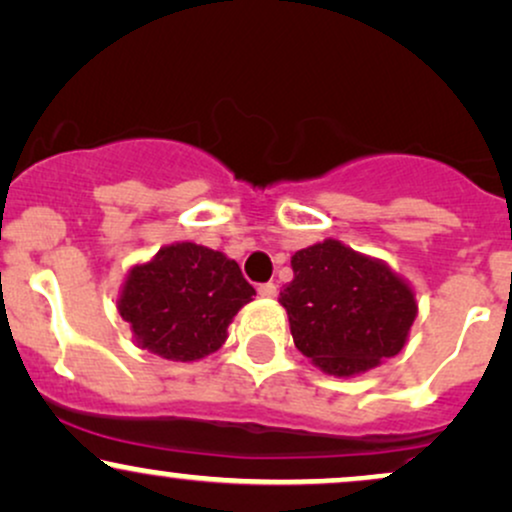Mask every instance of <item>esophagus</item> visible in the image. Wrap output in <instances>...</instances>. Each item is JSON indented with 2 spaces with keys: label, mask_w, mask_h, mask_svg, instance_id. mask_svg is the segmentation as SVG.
Segmentation results:
<instances>
[{
  "label": "esophagus",
  "mask_w": 512,
  "mask_h": 512,
  "mask_svg": "<svg viewBox=\"0 0 512 512\" xmlns=\"http://www.w3.org/2000/svg\"><path fill=\"white\" fill-rule=\"evenodd\" d=\"M257 291H260L262 298H276V293H279V291H276V283H272V281L262 283V286L257 288Z\"/></svg>",
  "instance_id": "34e87169"
}]
</instances>
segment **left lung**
I'll use <instances>...</instances> for the list:
<instances>
[{"label":"left lung","mask_w":512,"mask_h":512,"mask_svg":"<svg viewBox=\"0 0 512 512\" xmlns=\"http://www.w3.org/2000/svg\"><path fill=\"white\" fill-rule=\"evenodd\" d=\"M286 307L295 348L324 372L353 377L398 355L415 322V295L384 262L338 240L310 245L291 257Z\"/></svg>","instance_id":"left-lung-1"}]
</instances>
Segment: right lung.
Masks as SVG:
<instances>
[{"label": "right lung", "instance_id": "add662e5", "mask_svg": "<svg viewBox=\"0 0 512 512\" xmlns=\"http://www.w3.org/2000/svg\"><path fill=\"white\" fill-rule=\"evenodd\" d=\"M252 295L255 288L229 257L205 245L176 243L131 269L119 312L140 348L190 362L221 348L231 319Z\"/></svg>", "mask_w": 512, "mask_h": 512}]
</instances>
